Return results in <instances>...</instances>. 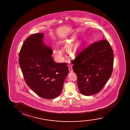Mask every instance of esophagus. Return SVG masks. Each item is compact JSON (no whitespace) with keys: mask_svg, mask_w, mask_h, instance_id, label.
I'll list each match as a JSON object with an SVG mask.
<instances>
[{"mask_svg":"<svg viewBox=\"0 0 130 130\" xmlns=\"http://www.w3.org/2000/svg\"><path fill=\"white\" fill-rule=\"evenodd\" d=\"M69 71L70 72H73V69H72V68L71 67V66H70L69 67Z\"/></svg>","mask_w":130,"mask_h":130,"instance_id":"esophagus-1","label":"esophagus"}]
</instances>
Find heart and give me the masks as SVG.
<instances>
[{
    "instance_id": "obj_1",
    "label": "heart",
    "mask_w": 130,
    "mask_h": 130,
    "mask_svg": "<svg viewBox=\"0 0 130 130\" xmlns=\"http://www.w3.org/2000/svg\"><path fill=\"white\" fill-rule=\"evenodd\" d=\"M77 48L76 46H72L70 48L69 51L72 55H75L76 53ZM54 54L55 58L58 60L61 61L62 59V51L59 48H55L54 50Z\"/></svg>"
}]
</instances>
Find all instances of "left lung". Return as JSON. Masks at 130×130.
Here are the masks:
<instances>
[{"mask_svg":"<svg viewBox=\"0 0 130 130\" xmlns=\"http://www.w3.org/2000/svg\"><path fill=\"white\" fill-rule=\"evenodd\" d=\"M113 62V51L105 39L84 49L71 62L81 93L89 96L101 91L111 76Z\"/></svg>","mask_w":130,"mask_h":130,"instance_id":"8db88e82","label":"left lung"}]
</instances>
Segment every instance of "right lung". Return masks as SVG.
Listing matches in <instances>:
<instances>
[{"instance_id":"right-lung-1","label":"right lung","mask_w":130,"mask_h":130,"mask_svg":"<svg viewBox=\"0 0 130 130\" xmlns=\"http://www.w3.org/2000/svg\"><path fill=\"white\" fill-rule=\"evenodd\" d=\"M44 34H33L23 43L19 63L27 85L42 98L53 99L60 94L69 73L67 63L55 62L52 49L45 44Z\"/></svg>"}]
</instances>
